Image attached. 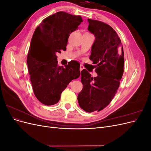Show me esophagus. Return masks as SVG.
<instances>
[{"label": "esophagus", "mask_w": 151, "mask_h": 151, "mask_svg": "<svg viewBox=\"0 0 151 151\" xmlns=\"http://www.w3.org/2000/svg\"><path fill=\"white\" fill-rule=\"evenodd\" d=\"M84 68V66L83 65H81H81H80V71H82L83 70V69Z\"/></svg>", "instance_id": "1"}]
</instances>
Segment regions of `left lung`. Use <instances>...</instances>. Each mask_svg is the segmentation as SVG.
<instances>
[{"instance_id":"obj_1","label":"left lung","mask_w":151,"mask_h":151,"mask_svg":"<svg viewBox=\"0 0 151 151\" xmlns=\"http://www.w3.org/2000/svg\"><path fill=\"white\" fill-rule=\"evenodd\" d=\"M88 20V29L95 36L89 59L98 76L92 77L86 69L81 71L83 88L77 99L82 109L91 113L102 110L115 96L123 74L124 53L119 36L110 26Z\"/></svg>"}]
</instances>
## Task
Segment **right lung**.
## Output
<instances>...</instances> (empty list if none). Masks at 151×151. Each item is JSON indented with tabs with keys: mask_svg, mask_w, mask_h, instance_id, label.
Wrapping results in <instances>:
<instances>
[{
	"mask_svg": "<svg viewBox=\"0 0 151 151\" xmlns=\"http://www.w3.org/2000/svg\"><path fill=\"white\" fill-rule=\"evenodd\" d=\"M82 22L81 16L60 11L45 18L34 32L27 63L35 96L47 106L57 103L70 82L80 76L78 62L58 66L56 54L66 50L70 34Z\"/></svg>",
	"mask_w": 151,
	"mask_h": 151,
	"instance_id": "add662e5",
	"label": "right lung"
}]
</instances>
